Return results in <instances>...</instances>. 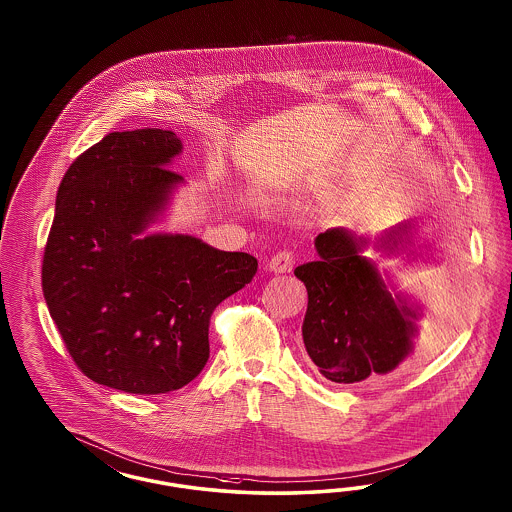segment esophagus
Returning a JSON list of instances; mask_svg holds the SVG:
<instances>
[{"instance_id":"34e87169","label":"esophagus","mask_w":512,"mask_h":512,"mask_svg":"<svg viewBox=\"0 0 512 512\" xmlns=\"http://www.w3.org/2000/svg\"><path fill=\"white\" fill-rule=\"evenodd\" d=\"M295 261V253L289 251V249H283V251H278V253L270 259L268 266H270V270L276 272V274H287V272L293 270Z\"/></svg>"}]
</instances>
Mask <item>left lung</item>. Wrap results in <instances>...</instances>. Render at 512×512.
<instances>
[{
	"label": "left lung",
	"mask_w": 512,
	"mask_h": 512,
	"mask_svg": "<svg viewBox=\"0 0 512 512\" xmlns=\"http://www.w3.org/2000/svg\"><path fill=\"white\" fill-rule=\"evenodd\" d=\"M396 236L398 231L388 234L385 244H396ZM364 244L343 229H330L315 238L319 261L295 270L308 289L304 345L332 383L373 381L394 372L409 357L417 332V313L396 304L375 266L358 255Z\"/></svg>",
	"instance_id": "left-lung-1"
}]
</instances>
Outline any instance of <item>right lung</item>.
<instances>
[{"mask_svg": "<svg viewBox=\"0 0 512 512\" xmlns=\"http://www.w3.org/2000/svg\"><path fill=\"white\" fill-rule=\"evenodd\" d=\"M182 142L163 129L109 133L65 172L43 253L50 317L78 370L131 394L186 387L210 357L217 306L257 259L193 236L139 238L182 180Z\"/></svg>", "mask_w": 512, "mask_h": 512, "instance_id": "1", "label": "right lung"}]
</instances>
